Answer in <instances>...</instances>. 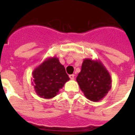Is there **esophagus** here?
Masks as SVG:
<instances>
[{"label":"esophagus","mask_w":135,"mask_h":135,"mask_svg":"<svg viewBox=\"0 0 135 135\" xmlns=\"http://www.w3.org/2000/svg\"><path fill=\"white\" fill-rule=\"evenodd\" d=\"M74 76H75V75H74V74H71V75H70V76H69L70 79H71V80H74Z\"/></svg>","instance_id":"1"}]
</instances>
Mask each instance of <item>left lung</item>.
<instances>
[{
	"mask_svg": "<svg viewBox=\"0 0 135 135\" xmlns=\"http://www.w3.org/2000/svg\"><path fill=\"white\" fill-rule=\"evenodd\" d=\"M76 81L87 99L92 102L102 100L111 88V77L99 60L86 58Z\"/></svg>",
	"mask_w": 135,
	"mask_h": 135,
	"instance_id": "left-lung-1",
	"label": "left lung"
}]
</instances>
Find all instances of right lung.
Masks as SVG:
<instances>
[{"label": "right lung", "instance_id": "obj_1", "mask_svg": "<svg viewBox=\"0 0 135 135\" xmlns=\"http://www.w3.org/2000/svg\"><path fill=\"white\" fill-rule=\"evenodd\" d=\"M32 85L37 95L44 99L55 97L69 77L57 57H49L32 72Z\"/></svg>", "mask_w": 135, "mask_h": 135}]
</instances>
